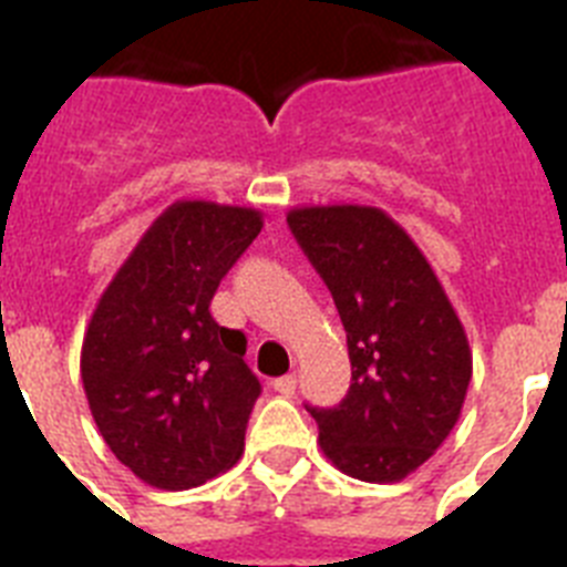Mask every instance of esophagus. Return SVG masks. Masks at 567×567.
Wrapping results in <instances>:
<instances>
[{
  "instance_id": "1",
  "label": "esophagus",
  "mask_w": 567,
  "mask_h": 567,
  "mask_svg": "<svg viewBox=\"0 0 567 567\" xmlns=\"http://www.w3.org/2000/svg\"><path fill=\"white\" fill-rule=\"evenodd\" d=\"M272 385L278 394H284V398H292L295 389H298V378H295V374H284V378L275 380Z\"/></svg>"
}]
</instances>
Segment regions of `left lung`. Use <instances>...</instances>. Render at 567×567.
I'll return each mask as SVG.
<instances>
[{"instance_id":"8db88e82","label":"left lung","mask_w":567,"mask_h":567,"mask_svg":"<svg viewBox=\"0 0 567 567\" xmlns=\"http://www.w3.org/2000/svg\"><path fill=\"white\" fill-rule=\"evenodd\" d=\"M287 221L327 280L352 360L340 405L309 409L320 452L349 477L400 483L457 425L468 334L412 235L380 207H292Z\"/></svg>"}]
</instances>
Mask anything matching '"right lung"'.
I'll use <instances>...</instances> for the list:
<instances>
[{
	"instance_id": "obj_1",
	"label": "right lung",
	"mask_w": 567,
	"mask_h": 567,
	"mask_svg": "<svg viewBox=\"0 0 567 567\" xmlns=\"http://www.w3.org/2000/svg\"><path fill=\"white\" fill-rule=\"evenodd\" d=\"M264 227V213L204 198L169 204L99 298L82 343L90 414L142 483L187 491L244 454L260 383L247 338L209 300Z\"/></svg>"
}]
</instances>
